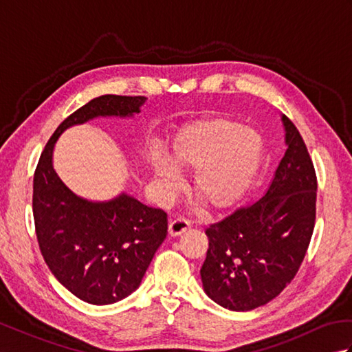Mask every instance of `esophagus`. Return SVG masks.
<instances>
[{"mask_svg": "<svg viewBox=\"0 0 352 352\" xmlns=\"http://www.w3.org/2000/svg\"><path fill=\"white\" fill-rule=\"evenodd\" d=\"M189 228H190V223H189V221H186L184 218H175L174 221L169 222V234L172 237L183 234L184 231L189 230Z\"/></svg>", "mask_w": 352, "mask_h": 352, "instance_id": "34e87169", "label": "esophagus"}]
</instances>
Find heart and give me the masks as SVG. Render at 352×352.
I'll use <instances>...</instances> for the list:
<instances>
[{"label":"heart","instance_id":"1","mask_svg":"<svg viewBox=\"0 0 352 352\" xmlns=\"http://www.w3.org/2000/svg\"><path fill=\"white\" fill-rule=\"evenodd\" d=\"M263 154L265 142L256 130L245 129L233 119H207L177 134L170 159L153 153L149 168L164 193L177 189L175 162L178 168L195 170L192 190L199 203L210 210H223L241 203L252 188Z\"/></svg>","mask_w":352,"mask_h":352}]
</instances>
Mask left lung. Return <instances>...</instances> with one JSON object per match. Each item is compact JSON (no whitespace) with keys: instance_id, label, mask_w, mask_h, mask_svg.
I'll return each mask as SVG.
<instances>
[{"instance_id":"left-lung-1","label":"left lung","mask_w":352,"mask_h":352,"mask_svg":"<svg viewBox=\"0 0 352 352\" xmlns=\"http://www.w3.org/2000/svg\"><path fill=\"white\" fill-rule=\"evenodd\" d=\"M286 153L265 195L206 230L201 280L208 298L233 311L265 305L294 280L316 218L315 168L294 122L281 115Z\"/></svg>"}]
</instances>
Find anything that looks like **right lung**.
<instances>
[{
    "instance_id": "add662e5",
    "label": "right lung",
    "mask_w": 352,
    "mask_h": 352,
    "mask_svg": "<svg viewBox=\"0 0 352 352\" xmlns=\"http://www.w3.org/2000/svg\"><path fill=\"white\" fill-rule=\"evenodd\" d=\"M145 96L102 95L57 126L37 163L33 180L36 236L45 263L71 294L94 305L124 300L140 286L168 234V216L129 193L109 201L76 195L52 166L65 130L95 118H133Z\"/></svg>"
}]
</instances>
